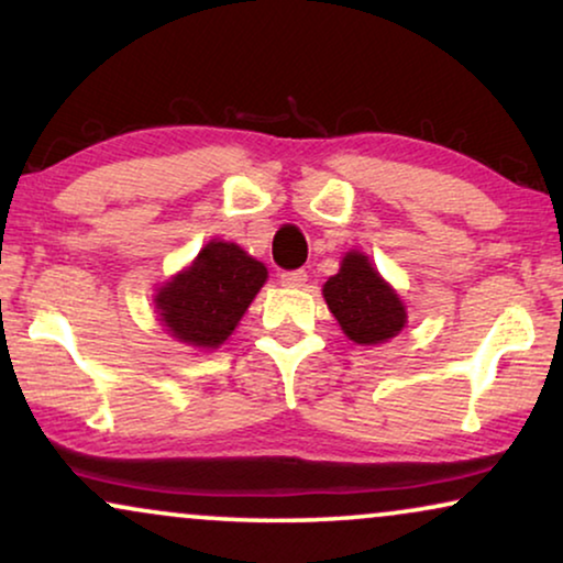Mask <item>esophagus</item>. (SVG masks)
<instances>
[{
    "label": "esophagus",
    "mask_w": 563,
    "mask_h": 563,
    "mask_svg": "<svg viewBox=\"0 0 563 563\" xmlns=\"http://www.w3.org/2000/svg\"><path fill=\"white\" fill-rule=\"evenodd\" d=\"M279 279H282L284 287L299 289V287H305V282H308V274H305L302 268H299V272H284Z\"/></svg>",
    "instance_id": "esophagus-1"
}]
</instances>
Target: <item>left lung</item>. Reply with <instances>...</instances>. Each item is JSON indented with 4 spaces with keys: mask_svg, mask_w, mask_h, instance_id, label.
Returning <instances> with one entry per match:
<instances>
[{
    "mask_svg": "<svg viewBox=\"0 0 563 563\" xmlns=\"http://www.w3.org/2000/svg\"><path fill=\"white\" fill-rule=\"evenodd\" d=\"M323 297L346 339L360 346L385 344L408 323L406 302L362 251L341 258L339 274L323 284Z\"/></svg>",
    "mask_w": 563,
    "mask_h": 563,
    "instance_id": "8db88e82",
    "label": "left lung"
}]
</instances>
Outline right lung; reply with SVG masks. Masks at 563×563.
Wrapping results in <instances>:
<instances>
[{
	"label": "right lung",
	"mask_w": 563,
	"mask_h": 563,
	"mask_svg": "<svg viewBox=\"0 0 563 563\" xmlns=\"http://www.w3.org/2000/svg\"><path fill=\"white\" fill-rule=\"evenodd\" d=\"M266 279L268 268L238 243L209 240L191 264L155 289L159 325L186 346L219 349Z\"/></svg>",
	"instance_id": "obj_1"
}]
</instances>
